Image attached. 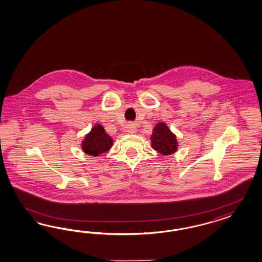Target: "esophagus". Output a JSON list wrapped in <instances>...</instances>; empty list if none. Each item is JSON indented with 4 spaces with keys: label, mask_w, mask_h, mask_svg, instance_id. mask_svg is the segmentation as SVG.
Here are the masks:
<instances>
[{
    "label": "esophagus",
    "mask_w": 262,
    "mask_h": 262,
    "mask_svg": "<svg viewBox=\"0 0 262 262\" xmlns=\"http://www.w3.org/2000/svg\"><path fill=\"white\" fill-rule=\"evenodd\" d=\"M126 129H127L128 134H135L136 126H135V124H134V123H129V124H127Z\"/></svg>",
    "instance_id": "obj_1"
}]
</instances>
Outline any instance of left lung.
Returning <instances> with one entry per match:
<instances>
[{
	"mask_svg": "<svg viewBox=\"0 0 262 262\" xmlns=\"http://www.w3.org/2000/svg\"><path fill=\"white\" fill-rule=\"evenodd\" d=\"M151 146L155 151L163 156H170L178 151L179 143L177 136L168 127L166 123L160 122L156 125L151 135Z\"/></svg>",
	"mask_w": 262,
	"mask_h": 262,
	"instance_id": "obj_1",
	"label": "left lung"
}]
</instances>
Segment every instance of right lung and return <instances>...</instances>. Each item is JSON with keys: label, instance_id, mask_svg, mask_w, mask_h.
<instances>
[{"label": "right lung", "instance_id": "right-lung-1", "mask_svg": "<svg viewBox=\"0 0 262 262\" xmlns=\"http://www.w3.org/2000/svg\"><path fill=\"white\" fill-rule=\"evenodd\" d=\"M113 145V139L107 135L101 125L96 124L81 141V149L84 154L99 157L108 151Z\"/></svg>", "mask_w": 262, "mask_h": 262}]
</instances>
